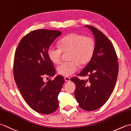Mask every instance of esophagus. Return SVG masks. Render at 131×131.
<instances>
[{
	"instance_id": "obj_1",
	"label": "esophagus",
	"mask_w": 131,
	"mask_h": 131,
	"mask_svg": "<svg viewBox=\"0 0 131 131\" xmlns=\"http://www.w3.org/2000/svg\"><path fill=\"white\" fill-rule=\"evenodd\" d=\"M64 79H65V80L66 82H70V78L68 77H64Z\"/></svg>"
}]
</instances>
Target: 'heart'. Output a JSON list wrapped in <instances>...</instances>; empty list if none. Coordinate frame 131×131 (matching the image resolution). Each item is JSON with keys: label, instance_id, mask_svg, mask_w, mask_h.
<instances>
[{"label": "heart", "instance_id": "heart-1", "mask_svg": "<svg viewBox=\"0 0 131 131\" xmlns=\"http://www.w3.org/2000/svg\"><path fill=\"white\" fill-rule=\"evenodd\" d=\"M59 47L51 46L47 51L50 61L54 64H59L62 53L70 52L69 62H63L58 66L59 74L69 77L79 70V65L83 66L90 62L94 54L96 43L93 38L85 35L71 33L59 41Z\"/></svg>", "mask_w": 131, "mask_h": 131}]
</instances>
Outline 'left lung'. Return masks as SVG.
Wrapping results in <instances>:
<instances>
[{
    "instance_id": "left-lung-1",
    "label": "left lung",
    "mask_w": 131,
    "mask_h": 131,
    "mask_svg": "<svg viewBox=\"0 0 131 131\" xmlns=\"http://www.w3.org/2000/svg\"><path fill=\"white\" fill-rule=\"evenodd\" d=\"M94 36L96 48L87 66L78 76L86 77L87 80L72 78L75 84V97L79 106L86 111L98 109L104 105L113 92L118 78L119 63L112 43L96 27L85 25Z\"/></svg>"
}]
</instances>
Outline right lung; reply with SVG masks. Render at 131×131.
Segmentation results:
<instances>
[{"instance_id": "obj_1", "label": "right lung", "mask_w": 131, "mask_h": 131, "mask_svg": "<svg viewBox=\"0 0 131 131\" xmlns=\"http://www.w3.org/2000/svg\"><path fill=\"white\" fill-rule=\"evenodd\" d=\"M61 35L58 30H33L19 41L14 57V78L21 95L32 109L43 114L58 108V96L65 82L62 75L51 79L56 69L47 55L50 46ZM44 76L51 79L45 83Z\"/></svg>"}]
</instances>
